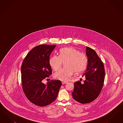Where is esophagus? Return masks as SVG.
<instances>
[{
    "mask_svg": "<svg viewBox=\"0 0 123 123\" xmlns=\"http://www.w3.org/2000/svg\"><path fill=\"white\" fill-rule=\"evenodd\" d=\"M67 83V82H64V81H62V84H66V83Z\"/></svg>",
    "mask_w": 123,
    "mask_h": 123,
    "instance_id": "1",
    "label": "esophagus"
}]
</instances>
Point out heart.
Here are the masks:
<instances>
[{
  "label": "heart",
  "instance_id": "obj_1",
  "mask_svg": "<svg viewBox=\"0 0 123 123\" xmlns=\"http://www.w3.org/2000/svg\"><path fill=\"white\" fill-rule=\"evenodd\" d=\"M65 68L56 72L54 78L66 82L70 80L74 72L79 74L84 70L88 64L87 56L75 48L65 47L60 50L59 55H54L49 60V64L54 71L59 70L63 64Z\"/></svg>",
  "mask_w": 123,
  "mask_h": 123
}]
</instances>
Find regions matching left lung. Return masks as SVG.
<instances>
[{
	"label": "left lung",
	"instance_id": "left-lung-1",
	"mask_svg": "<svg viewBox=\"0 0 123 123\" xmlns=\"http://www.w3.org/2000/svg\"><path fill=\"white\" fill-rule=\"evenodd\" d=\"M88 57L87 70L82 76H85L84 83L81 81L74 82V90L72 93L73 99L82 104L90 103L99 95L103 87L105 69L102 61L93 49L86 47Z\"/></svg>",
	"mask_w": 123,
	"mask_h": 123
}]
</instances>
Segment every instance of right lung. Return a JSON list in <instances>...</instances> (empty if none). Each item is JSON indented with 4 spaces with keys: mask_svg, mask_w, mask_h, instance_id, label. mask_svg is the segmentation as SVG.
<instances>
[{
    "mask_svg": "<svg viewBox=\"0 0 123 123\" xmlns=\"http://www.w3.org/2000/svg\"><path fill=\"white\" fill-rule=\"evenodd\" d=\"M56 45H40L33 48L24 59L21 67L24 93L29 101L39 106L53 102L62 85L60 80L43 82L52 74L50 55Z\"/></svg>",
    "mask_w": 123,
    "mask_h": 123,
    "instance_id": "add662e5",
    "label": "right lung"
}]
</instances>
